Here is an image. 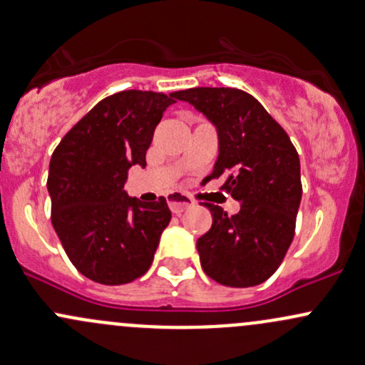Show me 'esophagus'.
Wrapping results in <instances>:
<instances>
[{
  "mask_svg": "<svg viewBox=\"0 0 365 365\" xmlns=\"http://www.w3.org/2000/svg\"><path fill=\"white\" fill-rule=\"evenodd\" d=\"M167 200H168V207H170V210L174 214L184 212V210L190 209V207L195 203L190 197H186V195H184V193H179V191H175V193L168 195Z\"/></svg>",
  "mask_w": 365,
  "mask_h": 365,
  "instance_id": "34e87169",
  "label": "esophagus"
}]
</instances>
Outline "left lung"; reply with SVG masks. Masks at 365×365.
Returning a JSON list of instances; mask_svg holds the SVG:
<instances>
[{
    "label": "left lung",
    "mask_w": 365,
    "mask_h": 365,
    "mask_svg": "<svg viewBox=\"0 0 365 365\" xmlns=\"http://www.w3.org/2000/svg\"><path fill=\"white\" fill-rule=\"evenodd\" d=\"M207 116L219 139L210 179L225 175L222 190L242 202L228 215L205 203L212 226L197 240L203 272L228 287H252L268 280L291 247L303 195L299 155L287 132L257 99L238 88L179 90Z\"/></svg>",
    "instance_id": "left-lung-1"
}]
</instances>
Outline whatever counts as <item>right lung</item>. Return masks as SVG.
Wrapping results in <instances>:
<instances>
[{"label":"right lung","mask_w":365,"mask_h":365,"mask_svg":"<svg viewBox=\"0 0 365 365\" xmlns=\"http://www.w3.org/2000/svg\"><path fill=\"white\" fill-rule=\"evenodd\" d=\"M178 92L123 90L93 106L58 143L50 160L52 225L74 268L90 280L121 285L150 269L170 222L163 197L140 202L123 186Z\"/></svg>","instance_id":"add662e5"}]
</instances>
